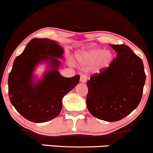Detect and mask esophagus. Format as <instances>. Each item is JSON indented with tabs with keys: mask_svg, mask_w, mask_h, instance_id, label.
I'll list each match as a JSON object with an SVG mask.
<instances>
[{
	"mask_svg": "<svg viewBox=\"0 0 153 153\" xmlns=\"http://www.w3.org/2000/svg\"><path fill=\"white\" fill-rule=\"evenodd\" d=\"M87 76H85V75H81V76H80V82H82V83H85L86 82H87Z\"/></svg>",
	"mask_w": 153,
	"mask_h": 153,
	"instance_id": "obj_1",
	"label": "esophagus"
}]
</instances>
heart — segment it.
<instances>
[{
  "instance_id": "heart-1",
  "label": "heart",
  "mask_w": 153,
  "mask_h": 153,
  "mask_svg": "<svg viewBox=\"0 0 153 153\" xmlns=\"http://www.w3.org/2000/svg\"><path fill=\"white\" fill-rule=\"evenodd\" d=\"M76 59L82 66L94 64L92 71L95 73H100L110 66L114 59V55L111 51H105L102 48H92L79 52Z\"/></svg>"
}]
</instances>
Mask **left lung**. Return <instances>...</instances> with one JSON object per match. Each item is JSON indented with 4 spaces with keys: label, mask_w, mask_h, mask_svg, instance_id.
Wrapping results in <instances>:
<instances>
[{
    "label": "left lung",
    "mask_w": 153,
    "mask_h": 153,
    "mask_svg": "<svg viewBox=\"0 0 153 153\" xmlns=\"http://www.w3.org/2000/svg\"><path fill=\"white\" fill-rule=\"evenodd\" d=\"M117 54L111 64L87 82V107L109 122L131 114L141 101L146 75L142 60L126 45H110Z\"/></svg>",
    "instance_id": "left-lung-1"
}]
</instances>
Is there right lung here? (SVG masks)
<instances>
[{"label":"right lung","instance_id":"add662e5","mask_svg":"<svg viewBox=\"0 0 153 153\" xmlns=\"http://www.w3.org/2000/svg\"><path fill=\"white\" fill-rule=\"evenodd\" d=\"M63 53L56 41L34 38L15 58L8 75V95L13 107L26 119L43 123L57 117L63 97L78 85L79 75L66 78L58 71ZM41 63H46L47 69L37 79L34 71Z\"/></svg>","mask_w":153,"mask_h":153}]
</instances>
